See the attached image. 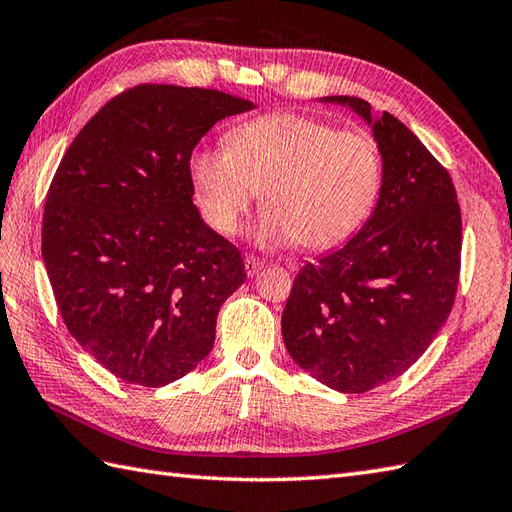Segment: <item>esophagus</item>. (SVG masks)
Segmentation results:
<instances>
[{
  "mask_svg": "<svg viewBox=\"0 0 512 512\" xmlns=\"http://www.w3.org/2000/svg\"><path fill=\"white\" fill-rule=\"evenodd\" d=\"M244 264H246V275H248V277H255V275H259L261 268L266 266V261L255 257V255H246Z\"/></svg>",
  "mask_w": 512,
  "mask_h": 512,
  "instance_id": "obj_1",
  "label": "esophagus"
}]
</instances>
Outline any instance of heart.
<instances>
[{
	"instance_id": "obj_1",
	"label": "heart",
	"mask_w": 512,
	"mask_h": 512,
	"mask_svg": "<svg viewBox=\"0 0 512 512\" xmlns=\"http://www.w3.org/2000/svg\"><path fill=\"white\" fill-rule=\"evenodd\" d=\"M202 216L231 235L264 192L255 235L264 244L325 251L358 231L384 181L377 139L299 113H275L233 128L227 146L189 159Z\"/></svg>"
}]
</instances>
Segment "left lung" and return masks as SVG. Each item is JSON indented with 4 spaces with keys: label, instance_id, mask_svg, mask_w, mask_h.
<instances>
[{
    "label": "left lung",
    "instance_id": "8db88e82",
    "mask_svg": "<svg viewBox=\"0 0 512 512\" xmlns=\"http://www.w3.org/2000/svg\"><path fill=\"white\" fill-rule=\"evenodd\" d=\"M384 181L364 227L338 251L305 264L281 316L285 349L340 392L382 386L417 362L445 325L460 277L462 220L449 172L395 115L373 120Z\"/></svg>",
    "mask_w": 512,
    "mask_h": 512
}]
</instances>
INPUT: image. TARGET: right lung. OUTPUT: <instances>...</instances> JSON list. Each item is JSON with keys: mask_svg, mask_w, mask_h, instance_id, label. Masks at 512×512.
Masks as SVG:
<instances>
[{"mask_svg": "<svg viewBox=\"0 0 512 512\" xmlns=\"http://www.w3.org/2000/svg\"><path fill=\"white\" fill-rule=\"evenodd\" d=\"M251 109L216 89L133 87L91 117L52 178L41 248L56 305L128 384L194 371L246 279L240 251L200 218L189 159L213 124Z\"/></svg>", "mask_w": 512, "mask_h": 512, "instance_id": "1", "label": "right lung"}]
</instances>
